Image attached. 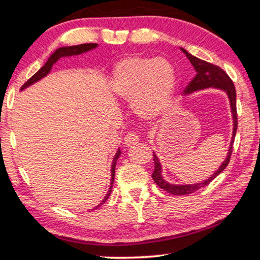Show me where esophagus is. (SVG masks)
Here are the masks:
<instances>
[{"instance_id":"34e87169","label":"esophagus","mask_w":260,"mask_h":260,"mask_svg":"<svg viewBox=\"0 0 260 260\" xmlns=\"http://www.w3.org/2000/svg\"><path fill=\"white\" fill-rule=\"evenodd\" d=\"M138 142H139V137H138V135L136 134V133L127 134V135L125 136V138H124L125 146H133V145H136V144H137Z\"/></svg>"}]
</instances>
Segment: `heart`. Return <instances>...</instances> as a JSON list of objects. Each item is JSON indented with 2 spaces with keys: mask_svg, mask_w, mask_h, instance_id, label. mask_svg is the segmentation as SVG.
<instances>
[{
  "mask_svg": "<svg viewBox=\"0 0 260 260\" xmlns=\"http://www.w3.org/2000/svg\"><path fill=\"white\" fill-rule=\"evenodd\" d=\"M178 85L173 63L165 58L129 55L115 65L110 88L117 98L134 101V109L144 119H157L170 109Z\"/></svg>",
  "mask_w": 260,
  "mask_h": 260,
  "instance_id": "obj_1",
  "label": "heart"
}]
</instances>
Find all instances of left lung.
<instances>
[{
    "label": "left lung",
    "instance_id": "obj_1",
    "mask_svg": "<svg viewBox=\"0 0 260 260\" xmlns=\"http://www.w3.org/2000/svg\"><path fill=\"white\" fill-rule=\"evenodd\" d=\"M181 51L186 54V57L189 59L190 63L193 65L195 72H197L195 78L191 80V81L188 83V86L186 87L185 94L188 95V94L194 93V91L210 88V87L211 88H216V89H221L223 91H225V94L228 95V99H229V102H230V109H231V115H233L234 126H233V137H231L230 146H229V150H228L224 161L221 164V166L218 167V170L215 172L211 177H209L208 179H206V180H203L201 182L193 183V185H173V183L167 182L165 179L162 178L161 164L159 161L157 154L153 152V160H154V171L152 173L153 180L161 189L166 190L167 193L173 194V195H187V194L194 193V191L199 190L200 188H202V187L209 185V183L213 181L223 170L225 169L228 164H229L231 152H233L235 136H236V131H237L236 89H235V85L234 82L231 81L229 75H228L225 72L221 69V67L213 65V63L207 62L205 60H201V59L194 57V55L188 53L185 49H181Z\"/></svg>",
    "mask_w": 260,
    "mask_h": 260
}]
</instances>
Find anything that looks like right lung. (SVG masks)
Listing matches in <instances>:
<instances>
[{"label":"right lung","mask_w":260,"mask_h":260,"mask_svg":"<svg viewBox=\"0 0 260 260\" xmlns=\"http://www.w3.org/2000/svg\"><path fill=\"white\" fill-rule=\"evenodd\" d=\"M95 47H98V44H94V43H90V44H80V45H75V46H65V47H59V49L55 50L53 53L50 55V58L47 59V61L45 62V65H44L41 70H39L37 73L35 75H32L27 81L24 83L22 86L21 90L27 88V87L32 85V83L39 81V80H42L43 78H45L47 74L50 73L51 70H52V66L54 65L55 62H57L59 59L61 58H66V57H72V55H79V54H82L85 53V52H88L90 50H94ZM119 155H121V150H117L116 154H115L114 157V160H113V165H111V181H110V188L108 190V193L106 194L105 199L102 200L101 203L95 207L94 209L99 208L100 206H102L103 203L107 201V199L109 198V195L111 193V189H113V183H114V179H115V167H116V161Z\"/></svg>","instance_id":"1"}]
</instances>
